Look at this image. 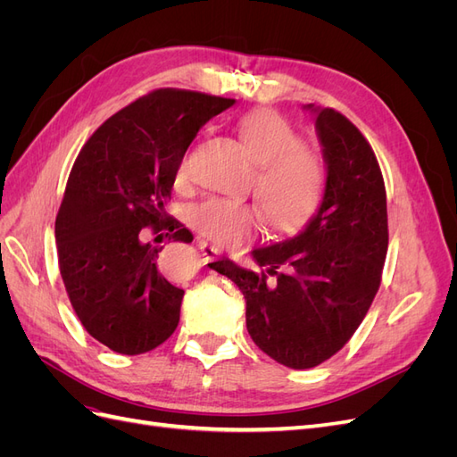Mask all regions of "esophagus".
Here are the masks:
<instances>
[{"mask_svg": "<svg viewBox=\"0 0 457 457\" xmlns=\"http://www.w3.org/2000/svg\"><path fill=\"white\" fill-rule=\"evenodd\" d=\"M196 245H198V250L205 255V259H213L215 255L220 253V247L219 245L207 242L204 238H196Z\"/></svg>", "mask_w": 457, "mask_h": 457, "instance_id": "obj_1", "label": "esophagus"}]
</instances>
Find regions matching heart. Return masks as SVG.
Listing matches in <instances>:
<instances>
[{"label":"heart","mask_w":457,"mask_h":457,"mask_svg":"<svg viewBox=\"0 0 457 457\" xmlns=\"http://www.w3.org/2000/svg\"><path fill=\"white\" fill-rule=\"evenodd\" d=\"M240 141L247 156L257 165L255 195L270 225L284 228L307 215L320 198L324 185L322 162L301 145L295 128L272 110H257L240 120ZM190 156L177 163V183L188 179ZM188 223L205 238L237 245L261 228L262 215L255 204L205 196L187 212Z\"/></svg>","instance_id":"b5f03b06"}]
</instances>
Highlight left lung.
I'll return each instance as SVG.
<instances>
[{"label":"left lung","mask_w":457,"mask_h":457,"mask_svg":"<svg viewBox=\"0 0 457 457\" xmlns=\"http://www.w3.org/2000/svg\"><path fill=\"white\" fill-rule=\"evenodd\" d=\"M305 108L326 163L320 205L294 237L255 247L257 270L210 262L244 294L257 347L294 370L322 364L353 337L379 289L389 245L385 183L370 143L337 110Z\"/></svg>","instance_id":"left-lung-1"}]
</instances>
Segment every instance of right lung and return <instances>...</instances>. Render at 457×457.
<instances>
[{
  "instance_id": "obj_1",
  "label": "right lung",
  "mask_w": 457,
  "mask_h": 457,
  "mask_svg": "<svg viewBox=\"0 0 457 457\" xmlns=\"http://www.w3.org/2000/svg\"><path fill=\"white\" fill-rule=\"evenodd\" d=\"M234 99L156 89L121 108L78 154L54 220L66 294L87 334L120 354H143L168 339L185 292L160 272L163 245L141 230L192 232L170 217L175 170L205 121Z\"/></svg>"
}]
</instances>
